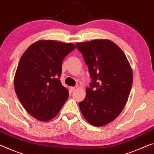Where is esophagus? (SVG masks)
I'll return each mask as SVG.
<instances>
[{
  "mask_svg": "<svg viewBox=\"0 0 154 154\" xmlns=\"http://www.w3.org/2000/svg\"><path fill=\"white\" fill-rule=\"evenodd\" d=\"M70 91H71V92H73L75 90V87H70Z\"/></svg>",
  "mask_w": 154,
  "mask_h": 154,
  "instance_id": "obj_1",
  "label": "esophagus"
}]
</instances>
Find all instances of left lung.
<instances>
[{
	"label": "left lung",
	"mask_w": 154,
	"mask_h": 154,
	"mask_svg": "<svg viewBox=\"0 0 154 154\" xmlns=\"http://www.w3.org/2000/svg\"><path fill=\"white\" fill-rule=\"evenodd\" d=\"M92 79L86 98L79 106L86 120L101 127L114 121L123 109L132 86L133 74L125 53L109 40L76 44Z\"/></svg>",
	"instance_id": "obj_1"
}]
</instances>
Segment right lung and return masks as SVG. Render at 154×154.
Instances as JSON below:
<instances>
[{
    "label": "right lung",
    "instance_id": "1",
    "mask_svg": "<svg viewBox=\"0 0 154 154\" xmlns=\"http://www.w3.org/2000/svg\"><path fill=\"white\" fill-rule=\"evenodd\" d=\"M75 48L72 43L39 40L22 55L14 77V88L24 108L38 120H51L68 99V91L60 77L63 60Z\"/></svg>",
    "mask_w": 154,
    "mask_h": 154
}]
</instances>
